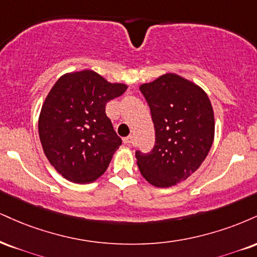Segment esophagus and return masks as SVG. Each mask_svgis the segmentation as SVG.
Instances as JSON below:
<instances>
[{
	"label": "esophagus",
	"instance_id": "obj_1",
	"mask_svg": "<svg viewBox=\"0 0 257 257\" xmlns=\"http://www.w3.org/2000/svg\"><path fill=\"white\" fill-rule=\"evenodd\" d=\"M133 141H134V138H133V135H129V137L123 139V142H124L125 145H131V144H133Z\"/></svg>",
	"mask_w": 257,
	"mask_h": 257
}]
</instances>
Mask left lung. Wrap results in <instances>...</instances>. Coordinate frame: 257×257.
<instances>
[{"label": "left lung", "instance_id": "1", "mask_svg": "<svg viewBox=\"0 0 257 257\" xmlns=\"http://www.w3.org/2000/svg\"><path fill=\"white\" fill-rule=\"evenodd\" d=\"M156 131L150 153H135L148 183L169 188L200 168L214 140V112L208 95L196 83L174 73L142 83Z\"/></svg>", "mask_w": 257, "mask_h": 257}]
</instances>
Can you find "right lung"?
<instances>
[{"label":"right lung","instance_id":"obj_1","mask_svg":"<svg viewBox=\"0 0 257 257\" xmlns=\"http://www.w3.org/2000/svg\"><path fill=\"white\" fill-rule=\"evenodd\" d=\"M126 88L89 69L64 74L52 86L40 110L39 139L46 158L68 181L91 183L106 171L122 140L105 105Z\"/></svg>","mask_w":257,"mask_h":257}]
</instances>
